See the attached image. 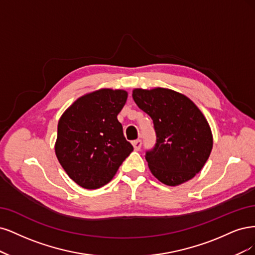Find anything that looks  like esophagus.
<instances>
[{"mask_svg": "<svg viewBox=\"0 0 255 255\" xmlns=\"http://www.w3.org/2000/svg\"><path fill=\"white\" fill-rule=\"evenodd\" d=\"M132 145H133L135 150H139V149H141V146H142V141H141V139H135V141L132 142Z\"/></svg>", "mask_w": 255, "mask_h": 255, "instance_id": "34e87169", "label": "esophagus"}]
</instances>
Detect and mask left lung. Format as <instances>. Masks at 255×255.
I'll return each mask as SVG.
<instances>
[{
  "mask_svg": "<svg viewBox=\"0 0 255 255\" xmlns=\"http://www.w3.org/2000/svg\"><path fill=\"white\" fill-rule=\"evenodd\" d=\"M132 97L153 121L157 143L146 151L151 174L176 186L196 176L208 161L213 135L207 119L188 97L165 88L134 89Z\"/></svg>",
  "mask_w": 255,
  "mask_h": 255,
  "instance_id": "8db88e82",
  "label": "left lung"
}]
</instances>
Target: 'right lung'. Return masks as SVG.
<instances>
[{"mask_svg": "<svg viewBox=\"0 0 255 255\" xmlns=\"http://www.w3.org/2000/svg\"><path fill=\"white\" fill-rule=\"evenodd\" d=\"M127 97L124 90L101 89L79 97L61 116L55 152L79 186L96 190L109 183L133 150L118 121Z\"/></svg>", "mask_w": 255, "mask_h": 255, "instance_id": "obj_1", "label": "right lung"}]
</instances>
